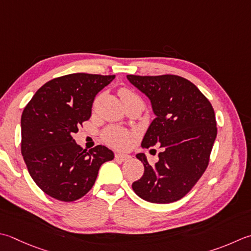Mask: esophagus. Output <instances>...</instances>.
<instances>
[{
	"label": "esophagus",
	"mask_w": 251,
	"mask_h": 251,
	"mask_svg": "<svg viewBox=\"0 0 251 251\" xmlns=\"http://www.w3.org/2000/svg\"><path fill=\"white\" fill-rule=\"evenodd\" d=\"M130 159L129 154H125V153H116L115 154V160L119 162H126Z\"/></svg>",
	"instance_id": "34e87169"
}]
</instances>
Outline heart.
<instances>
[{
    "label": "heart",
    "instance_id": "b5f03b06",
    "mask_svg": "<svg viewBox=\"0 0 251 251\" xmlns=\"http://www.w3.org/2000/svg\"><path fill=\"white\" fill-rule=\"evenodd\" d=\"M119 95L121 99H124L126 97H132L136 96L135 93H132L128 89H121ZM103 139L105 140L106 144L110 146L117 147V148H123L127 144H128L129 140V134L125 129L120 128V127H109V128L105 129L103 132Z\"/></svg>",
    "mask_w": 251,
    "mask_h": 251
}]
</instances>
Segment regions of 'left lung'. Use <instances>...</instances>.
Wrapping results in <instances>:
<instances>
[{
	"label": "left lung",
	"instance_id": "obj_1",
	"mask_svg": "<svg viewBox=\"0 0 251 251\" xmlns=\"http://www.w3.org/2000/svg\"><path fill=\"white\" fill-rule=\"evenodd\" d=\"M127 79L148 97L155 115L141 147L159 144L162 149L155 164H150L145 153L136 155L145 172L131 187L149 202H174L193 188L207 169L218 131L213 107L183 77L127 75Z\"/></svg>",
	"mask_w": 251,
	"mask_h": 251
}]
</instances>
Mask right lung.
<instances>
[{"mask_svg":"<svg viewBox=\"0 0 251 251\" xmlns=\"http://www.w3.org/2000/svg\"><path fill=\"white\" fill-rule=\"evenodd\" d=\"M115 75L70 74L48 81L22 114V154L29 174L47 195L75 201L89 191L100 166L114 159L104 146L87 151L73 135L91 116L98 92Z\"/></svg>","mask_w":251,"mask_h":251,"instance_id":"obj_1","label":"right lung"}]
</instances>
